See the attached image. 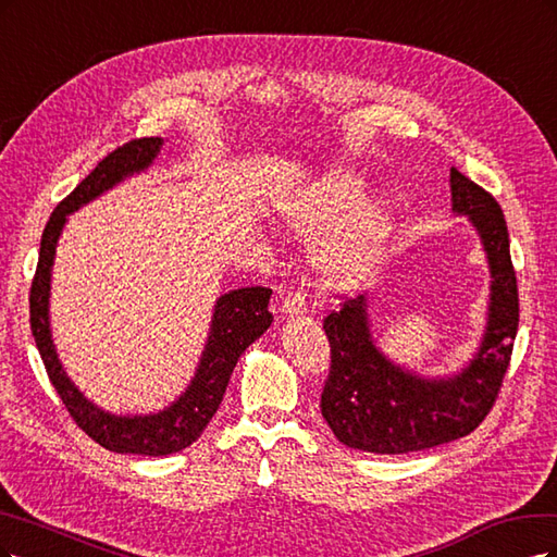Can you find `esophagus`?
<instances>
[{"mask_svg": "<svg viewBox=\"0 0 557 557\" xmlns=\"http://www.w3.org/2000/svg\"><path fill=\"white\" fill-rule=\"evenodd\" d=\"M282 312L284 314H305L308 312V296L300 289H286L282 294Z\"/></svg>", "mask_w": 557, "mask_h": 557, "instance_id": "esophagus-1", "label": "esophagus"}]
</instances>
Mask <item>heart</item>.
I'll use <instances>...</instances> for the list:
<instances>
[{
  "mask_svg": "<svg viewBox=\"0 0 557 557\" xmlns=\"http://www.w3.org/2000/svg\"><path fill=\"white\" fill-rule=\"evenodd\" d=\"M363 199V183L351 173H337L321 187L302 191L284 203L286 220L305 236H314L341 222L314 249L317 271L329 286L343 289V286L361 282L384 255L393 214L384 203H368L357 211L355 208L361 206ZM347 213L352 218L348 219Z\"/></svg>",
  "mask_w": 557,
  "mask_h": 557,
  "instance_id": "heart-1",
  "label": "heart"
}]
</instances>
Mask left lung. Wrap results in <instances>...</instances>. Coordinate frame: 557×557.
I'll return each instance as SVG.
<instances>
[{
  "mask_svg": "<svg viewBox=\"0 0 557 557\" xmlns=\"http://www.w3.org/2000/svg\"><path fill=\"white\" fill-rule=\"evenodd\" d=\"M454 210L470 214L486 247L493 294L488 331L468 370L440 382L388 363L368 329L366 296H343L324 317L331 368L321 391V417L333 435L358 451L411 454L470 435L491 414L505 380L518 331V284L509 231L495 196L456 166Z\"/></svg>",
  "mask_w": 557,
  "mask_h": 557,
  "instance_id": "1",
  "label": "left lung"
}]
</instances>
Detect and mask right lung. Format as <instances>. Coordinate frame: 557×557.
<instances>
[{
  "label": "right lung",
  "instance_id": "obj_1",
  "mask_svg": "<svg viewBox=\"0 0 557 557\" xmlns=\"http://www.w3.org/2000/svg\"><path fill=\"white\" fill-rule=\"evenodd\" d=\"M161 138H134L124 146L106 154L95 171L71 191L66 199L52 210L44 228L37 273L29 289V326L34 343L39 347L41 361L55 386L60 400L64 403L69 417L76 421L87 437L115 454H140V456H169L183 451L201 437L206 425L220 409L226 393L231 372L236 368L240 354L271 326L273 314L268 312L271 289L268 286H245L224 294L214 308L208 347L203 351L201 366L196 370L191 386L185 396L152 417L122 419L111 417L87 403L76 386L64 374L58 354L52 349L48 329V289H50V265L55 257V245L66 214L78 210L83 203L92 201L101 191L111 189L124 175L146 169L157 157Z\"/></svg>",
  "mask_w": 557,
  "mask_h": 557
}]
</instances>
